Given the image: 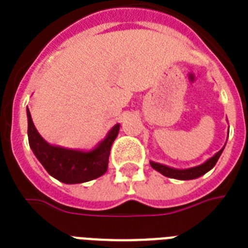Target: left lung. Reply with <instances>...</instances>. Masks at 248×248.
Returning a JSON list of instances; mask_svg holds the SVG:
<instances>
[{
    "mask_svg": "<svg viewBox=\"0 0 248 248\" xmlns=\"http://www.w3.org/2000/svg\"><path fill=\"white\" fill-rule=\"evenodd\" d=\"M223 152V148L220 149L216 156H213L210 160H207L205 164H202L200 166H196V168H190V169H173V168H169V166L161 165V164H157V162H152L151 166L153 169H156L157 171H160L161 174L166 177H170V178H177V180H194V178H198L202 174H205L206 171H209L210 169L214 168V165L218 161V158L222 155Z\"/></svg>",
    "mask_w": 248,
    "mask_h": 248,
    "instance_id": "left-lung-1",
    "label": "left lung"
}]
</instances>
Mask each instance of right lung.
I'll return each instance as SVG.
<instances>
[{
    "label": "right lung",
    "mask_w": 248,
    "mask_h": 248,
    "mask_svg": "<svg viewBox=\"0 0 248 248\" xmlns=\"http://www.w3.org/2000/svg\"><path fill=\"white\" fill-rule=\"evenodd\" d=\"M120 125L112 128L107 137L91 152L66 149L50 145L38 133L28 108V136L30 148L50 176L64 184H82L103 176L108 168V157Z\"/></svg>",
    "instance_id": "right-lung-1"
}]
</instances>
